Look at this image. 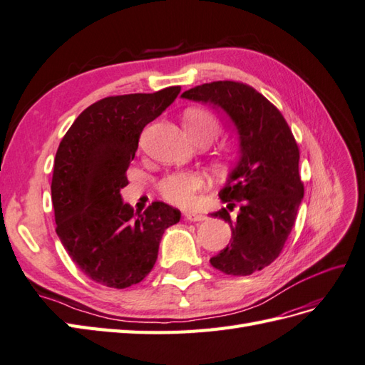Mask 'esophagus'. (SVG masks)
Instances as JSON below:
<instances>
[{
    "mask_svg": "<svg viewBox=\"0 0 365 365\" xmlns=\"http://www.w3.org/2000/svg\"><path fill=\"white\" fill-rule=\"evenodd\" d=\"M183 216H185L186 221H190V222H200V221H205V219H207L205 215L194 213V211H185Z\"/></svg>",
    "mask_w": 365,
    "mask_h": 365,
    "instance_id": "esophagus-1",
    "label": "esophagus"
}]
</instances>
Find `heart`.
Returning a JSON list of instances; mask_svg holds the SVG:
<instances>
[{
  "label": "heart",
  "mask_w": 365,
  "mask_h": 365,
  "mask_svg": "<svg viewBox=\"0 0 365 365\" xmlns=\"http://www.w3.org/2000/svg\"><path fill=\"white\" fill-rule=\"evenodd\" d=\"M183 127L188 137L196 143L213 141L221 125L216 118L203 108H188L183 113ZM233 148H225L217 158V165H227L235 158ZM205 186V179L197 171H177L165 175L158 183L162 197L175 207H190L196 200V194Z\"/></svg>",
  "instance_id": "heart-1"
}]
</instances>
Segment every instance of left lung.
Here are the masks:
<instances>
[{
    "label": "left lung",
    "instance_id": "left-lung-1",
    "mask_svg": "<svg viewBox=\"0 0 365 365\" xmlns=\"http://www.w3.org/2000/svg\"><path fill=\"white\" fill-rule=\"evenodd\" d=\"M182 98L222 110L238 133V160L219 197L240 211L235 220L225 208L211 213L230 224L232 240L210 262L227 275H250L279 255L295 224L303 199L299 146L278 108L245 83H203Z\"/></svg>",
    "mask_w": 365,
    "mask_h": 365
}]
</instances>
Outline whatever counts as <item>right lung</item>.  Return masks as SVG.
<instances>
[{
  "instance_id": "obj_1",
  "label": "right lung",
  "mask_w": 365,
  "mask_h": 365,
  "mask_svg": "<svg viewBox=\"0 0 365 365\" xmlns=\"http://www.w3.org/2000/svg\"><path fill=\"white\" fill-rule=\"evenodd\" d=\"M179 93L180 87H168L101 99L76 118L58 144L51 183L56 232L93 282L115 289L140 283L155 264L165 230L180 221V211L168 203L135 213L121 199L144 125Z\"/></svg>"
}]
</instances>
